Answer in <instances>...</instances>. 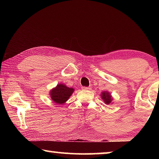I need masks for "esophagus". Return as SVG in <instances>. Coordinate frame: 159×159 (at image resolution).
Wrapping results in <instances>:
<instances>
[{"mask_svg":"<svg viewBox=\"0 0 159 159\" xmlns=\"http://www.w3.org/2000/svg\"><path fill=\"white\" fill-rule=\"evenodd\" d=\"M82 89L84 90H88L90 89V87H83Z\"/></svg>","mask_w":159,"mask_h":159,"instance_id":"1","label":"esophagus"}]
</instances>
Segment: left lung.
<instances>
[{
	"label": "left lung",
	"instance_id": "obj_1",
	"mask_svg": "<svg viewBox=\"0 0 159 159\" xmlns=\"http://www.w3.org/2000/svg\"><path fill=\"white\" fill-rule=\"evenodd\" d=\"M102 98L104 100V102L107 104L111 103V101H112V98H111V95H110V94L109 93H107V92L102 93Z\"/></svg>",
	"mask_w": 159,
	"mask_h": 159
}]
</instances>
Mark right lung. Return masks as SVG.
I'll use <instances>...</instances> for the list:
<instances>
[{
    "instance_id": "right-lung-1",
    "label": "right lung",
    "mask_w": 159,
    "mask_h": 159,
    "mask_svg": "<svg viewBox=\"0 0 159 159\" xmlns=\"http://www.w3.org/2000/svg\"><path fill=\"white\" fill-rule=\"evenodd\" d=\"M74 92V88H69L63 84H59L50 91V97L56 104H61L68 100Z\"/></svg>"
}]
</instances>
